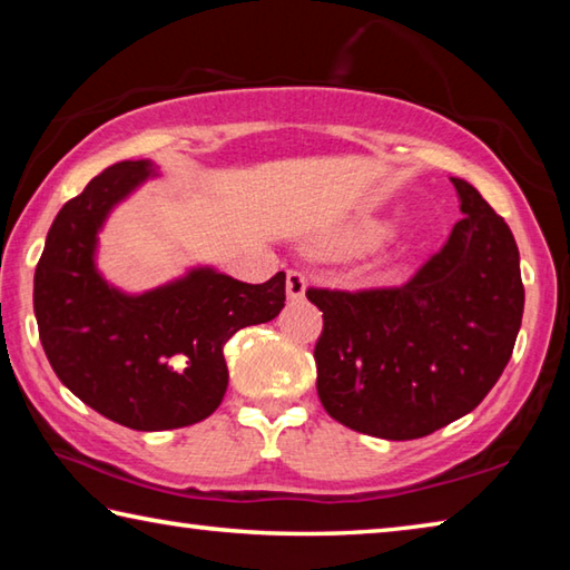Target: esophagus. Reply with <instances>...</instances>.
Masks as SVG:
<instances>
[{
	"label": "esophagus",
	"mask_w": 570,
	"mask_h": 570,
	"mask_svg": "<svg viewBox=\"0 0 570 570\" xmlns=\"http://www.w3.org/2000/svg\"><path fill=\"white\" fill-rule=\"evenodd\" d=\"M306 292V278L302 272H288L286 274V296L292 298V302H298V298H304Z\"/></svg>",
	"instance_id": "esophagus-1"
}]
</instances>
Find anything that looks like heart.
I'll use <instances>...</instances> for the list:
<instances>
[{"label":"heart","mask_w":570,"mask_h":570,"mask_svg":"<svg viewBox=\"0 0 570 570\" xmlns=\"http://www.w3.org/2000/svg\"><path fill=\"white\" fill-rule=\"evenodd\" d=\"M387 224H380V220H364V224H356L352 228L336 234L326 248L332 254L350 256V254H362V250H370L380 244V240L387 236Z\"/></svg>","instance_id":"1"}]
</instances>
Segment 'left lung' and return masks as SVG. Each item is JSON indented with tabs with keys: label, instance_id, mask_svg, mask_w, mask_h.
Listing matches in <instances>:
<instances>
[{
	"label": "left lung",
	"instance_id": "8db88e82",
	"mask_svg": "<svg viewBox=\"0 0 570 570\" xmlns=\"http://www.w3.org/2000/svg\"><path fill=\"white\" fill-rule=\"evenodd\" d=\"M448 244L397 288H308L324 330L316 392L330 417L382 440H417L485 400L523 320L515 238L462 178Z\"/></svg>",
	"mask_w": 570,
	"mask_h": 570
}]
</instances>
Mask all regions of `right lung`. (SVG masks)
I'll return each mask as SVG.
<instances>
[{
  "mask_svg": "<svg viewBox=\"0 0 570 570\" xmlns=\"http://www.w3.org/2000/svg\"><path fill=\"white\" fill-rule=\"evenodd\" d=\"M156 170L150 160H122L95 176L52 220L35 272V316L55 374L102 417L140 432L214 414L228 387L224 344L272 322L286 302L284 272L244 284L198 266L142 294L105 282L98 234Z\"/></svg>",
  "mask_w": 570,
  "mask_h": 570,
  "instance_id": "add662e5",
  "label": "right lung"
}]
</instances>
